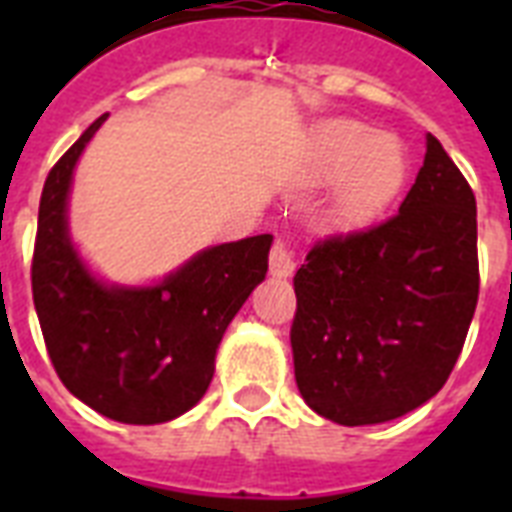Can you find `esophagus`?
<instances>
[{
  "label": "esophagus",
  "instance_id": "esophagus-1",
  "mask_svg": "<svg viewBox=\"0 0 512 512\" xmlns=\"http://www.w3.org/2000/svg\"><path fill=\"white\" fill-rule=\"evenodd\" d=\"M297 263H295V255H292V249L284 239H279L273 244L271 249V276L276 279H289L292 273H295Z\"/></svg>",
  "mask_w": 512,
  "mask_h": 512
}]
</instances>
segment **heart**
Listing matches in <instances>:
<instances>
[{
    "label": "heart",
    "instance_id": "obj_1",
    "mask_svg": "<svg viewBox=\"0 0 512 512\" xmlns=\"http://www.w3.org/2000/svg\"><path fill=\"white\" fill-rule=\"evenodd\" d=\"M409 154L396 135L374 132L356 119H329L308 138L300 185L329 183L319 225L332 233H353L374 223L404 191Z\"/></svg>",
    "mask_w": 512,
    "mask_h": 512
}]
</instances>
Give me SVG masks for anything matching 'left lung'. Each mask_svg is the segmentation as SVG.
<instances>
[{"label": "left lung", "mask_w": 512, "mask_h": 512, "mask_svg": "<svg viewBox=\"0 0 512 512\" xmlns=\"http://www.w3.org/2000/svg\"><path fill=\"white\" fill-rule=\"evenodd\" d=\"M425 146L396 217L321 241L295 273L297 388L337 425H377L430 401L476 313V196L430 132Z\"/></svg>", "instance_id": "obj_1"}]
</instances>
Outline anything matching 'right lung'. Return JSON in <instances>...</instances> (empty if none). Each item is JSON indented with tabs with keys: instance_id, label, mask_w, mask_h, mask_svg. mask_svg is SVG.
<instances>
[{
	"instance_id": "1",
	"label": "right lung",
	"mask_w": 512,
	"mask_h": 512,
	"mask_svg": "<svg viewBox=\"0 0 512 512\" xmlns=\"http://www.w3.org/2000/svg\"><path fill=\"white\" fill-rule=\"evenodd\" d=\"M108 114L87 127L44 180L31 289L55 372L108 420L159 425L207 393L225 329L268 273L273 236L260 233L196 252L156 284H108L68 231L79 156Z\"/></svg>"
}]
</instances>
